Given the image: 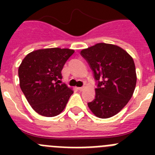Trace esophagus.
Listing matches in <instances>:
<instances>
[{"instance_id": "obj_1", "label": "esophagus", "mask_w": 155, "mask_h": 155, "mask_svg": "<svg viewBox=\"0 0 155 155\" xmlns=\"http://www.w3.org/2000/svg\"><path fill=\"white\" fill-rule=\"evenodd\" d=\"M78 89L79 91H83V90L84 89V87H78Z\"/></svg>"}]
</instances>
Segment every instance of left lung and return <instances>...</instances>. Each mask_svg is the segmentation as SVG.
Returning <instances> with one entry per match:
<instances>
[{
	"mask_svg": "<svg viewBox=\"0 0 155 155\" xmlns=\"http://www.w3.org/2000/svg\"><path fill=\"white\" fill-rule=\"evenodd\" d=\"M81 54L94 72L98 87L95 98L87 105L94 116L107 119L124 109L137 84L135 64L120 46L100 42L84 49Z\"/></svg>",
	"mask_w": 155,
	"mask_h": 155,
	"instance_id": "left-lung-1",
	"label": "left lung"
}]
</instances>
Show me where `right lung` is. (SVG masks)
I'll return each instance as SVG.
<instances>
[{
    "label": "right lung",
    "instance_id": "right-lung-1",
    "mask_svg": "<svg viewBox=\"0 0 155 155\" xmlns=\"http://www.w3.org/2000/svg\"><path fill=\"white\" fill-rule=\"evenodd\" d=\"M74 53L71 49L47 48L34 50L18 68L19 84L31 108L39 115L53 117L61 113L73 90L59 84L66 61Z\"/></svg>",
    "mask_w": 155,
    "mask_h": 155
}]
</instances>
